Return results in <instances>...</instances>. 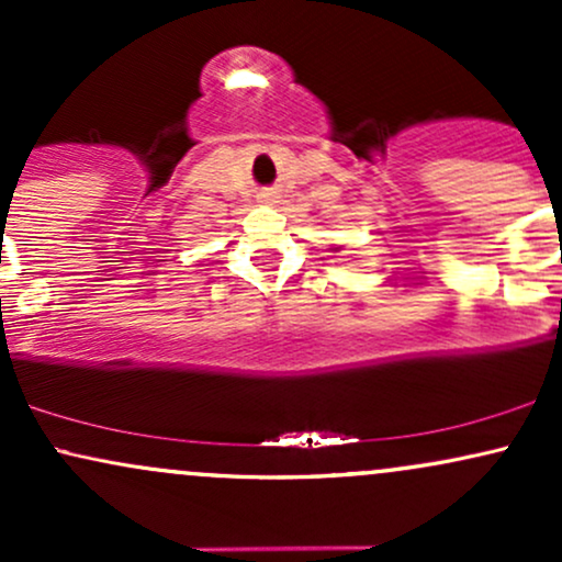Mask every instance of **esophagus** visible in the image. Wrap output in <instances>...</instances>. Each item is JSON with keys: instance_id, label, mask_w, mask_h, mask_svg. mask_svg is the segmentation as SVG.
Masks as SVG:
<instances>
[{"instance_id": "1", "label": "esophagus", "mask_w": 562, "mask_h": 562, "mask_svg": "<svg viewBox=\"0 0 562 562\" xmlns=\"http://www.w3.org/2000/svg\"><path fill=\"white\" fill-rule=\"evenodd\" d=\"M261 203H274V192H261Z\"/></svg>"}]
</instances>
